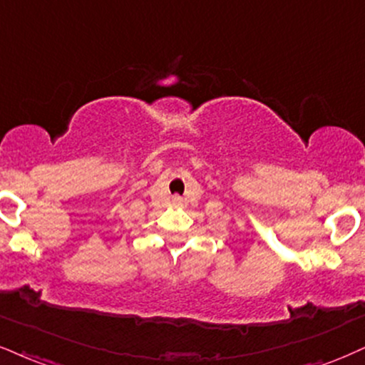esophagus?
I'll list each match as a JSON object with an SVG mask.
<instances>
[{"label":"esophagus","instance_id":"1","mask_svg":"<svg viewBox=\"0 0 365 365\" xmlns=\"http://www.w3.org/2000/svg\"><path fill=\"white\" fill-rule=\"evenodd\" d=\"M173 205L174 206H182V200H181V197L175 196V197H173Z\"/></svg>","mask_w":365,"mask_h":365}]
</instances>
